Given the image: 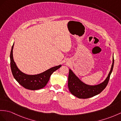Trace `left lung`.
Instances as JSON below:
<instances>
[{
	"label": "left lung",
	"mask_w": 121,
	"mask_h": 121,
	"mask_svg": "<svg viewBox=\"0 0 121 121\" xmlns=\"http://www.w3.org/2000/svg\"><path fill=\"white\" fill-rule=\"evenodd\" d=\"M114 65V58L109 73L105 80L101 84L90 86L83 83L71 70H69L68 76V88L73 95L79 99H88L99 95L104 90L108 83Z\"/></svg>",
	"instance_id": "obj_1"
}]
</instances>
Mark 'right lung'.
I'll list each match as a JSON object with an SVG mask.
<instances>
[{
	"label": "right lung",
	"instance_id": "add662e5",
	"mask_svg": "<svg viewBox=\"0 0 121 121\" xmlns=\"http://www.w3.org/2000/svg\"><path fill=\"white\" fill-rule=\"evenodd\" d=\"M13 46L14 44L12 47L10 53V65L12 73L16 81L26 89L35 90L42 89L45 87L51 75L61 66L59 65L52 67L45 72L36 75L26 74L20 71L14 62L13 57Z\"/></svg>",
	"mask_w": 121,
	"mask_h": 121
}]
</instances>
